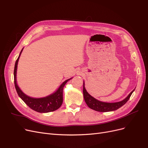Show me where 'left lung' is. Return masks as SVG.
I'll use <instances>...</instances> for the list:
<instances>
[{"instance_id":"obj_1","label":"left lung","mask_w":148,"mask_h":148,"mask_svg":"<svg viewBox=\"0 0 148 148\" xmlns=\"http://www.w3.org/2000/svg\"><path fill=\"white\" fill-rule=\"evenodd\" d=\"M135 89L129 94L128 96L123 99L122 101L116 102H102L101 101L95 99V97L91 96L87 92L86 88L84 87V82L83 81V97L85 102L86 103L87 106L89 108L95 110L97 112H110L117 110L120 107L123 106L126 103L130 97L131 95Z\"/></svg>"}]
</instances>
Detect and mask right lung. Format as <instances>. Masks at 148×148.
Instances as JSON below:
<instances>
[{
  "label": "right lung",
  "mask_w": 148,
  "mask_h": 148,
  "mask_svg": "<svg viewBox=\"0 0 148 148\" xmlns=\"http://www.w3.org/2000/svg\"><path fill=\"white\" fill-rule=\"evenodd\" d=\"M23 50V48L22 49L18 57L17 60H16L14 69V83L18 95L19 96L21 99L25 102V104L29 106L31 109L36 111L38 112L47 113L56 110L59 108L62 104V102H63V89L64 86L67 83V82H69V80L73 78L65 80V82H64L60 84V86L54 92H53L50 95L47 96L46 97L35 98L26 95V94H25L21 90V89L19 88L16 82V71L18 63L20 57Z\"/></svg>",
  "instance_id": "add662e5"
}]
</instances>
